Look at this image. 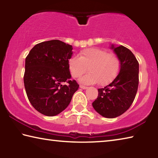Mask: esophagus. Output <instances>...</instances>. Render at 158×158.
Listing matches in <instances>:
<instances>
[{"instance_id": "obj_1", "label": "esophagus", "mask_w": 158, "mask_h": 158, "mask_svg": "<svg viewBox=\"0 0 158 158\" xmlns=\"http://www.w3.org/2000/svg\"><path fill=\"white\" fill-rule=\"evenodd\" d=\"M79 87L81 88V89H88L87 86H85V85H80Z\"/></svg>"}]
</instances>
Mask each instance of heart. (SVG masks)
Wrapping results in <instances>:
<instances>
[{
  "label": "heart",
  "mask_w": 158,
  "mask_h": 158,
  "mask_svg": "<svg viewBox=\"0 0 158 158\" xmlns=\"http://www.w3.org/2000/svg\"><path fill=\"white\" fill-rule=\"evenodd\" d=\"M68 68L74 78H79L88 69L89 73L80 79L84 84L100 83L106 85L113 81L119 73L121 62L118 57L100 48H89L80 52L79 57H71Z\"/></svg>",
  "instance_id": "heart-1"
}]
</instances>
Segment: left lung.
<instances>
[{"mask_svg":"<svg viewBox=\"0 0 158 158\" xmlns=\"http://www.w3.org/2000/svg\"><path fill=\"white\" fill-rule=\"evenodd\" d=\"M110 48L121 62L120 72L113 81L98 89V98L92 105L101 116L113 118L125 113L135 100L139 85V63L127 48L114 44Z\"/></svg>","mask_w":158,"mask_h":158,"instance_id":"8db88e82","label":"left lung"}]
</instances>
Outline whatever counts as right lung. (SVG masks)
Masks as SVG:
<instances>
[{"instance_id":"right-lung-1","label":"right lung","mask_w":158,"mask_h":158,"mask_svg":"<svg viewBox=\"0 0 158 158\" xmlns=\"http://www.w3.org/2000/svg\"><path fill=\"white\" fill-rule=\"evenodd\" d=\"M73 46L58 40L42 42L34 46L25 61L23 82L32 106L47 116L59 114L68 107L79 89L70 80L68 60ZM68 83L63 85V82Z\"/></svg>"}]
</instances>
